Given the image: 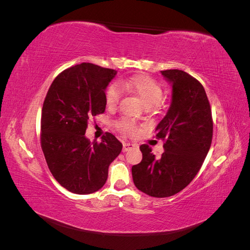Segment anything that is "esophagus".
Here are the masks:
<instances>
[{
	"label": "esophagus",
	"mask_w": 250,
	"mask_h": 250,
	"mask_svg": "<svg viewBox=\"0 0 250 250\" xmlns=\"http://www.w3.org/2000/svg\"><path fill=\"white\" fill-rule=\"evenodd\" d=\"M134 147H137V145H135V144H132V143H124V144H123V151H124V152H126V151L130 150V149H132V148H134Z\"/></svg>",
	"instance_id": "34e87169"
}]
</instances>
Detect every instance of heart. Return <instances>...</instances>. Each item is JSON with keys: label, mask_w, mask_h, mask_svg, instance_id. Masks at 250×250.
Listing matches in <instances>:
<instances>
[{"label": "heart", "mask_w": 250, "mask_h": 250, "mask_svg": "<svg viewBox=\"0 0 250 250\" xmlns=\"http://www.w3.org/2000/svg\"><path fill=\"white\" fill-rule=\"evenodd\" d=\"M120 87L127 90L144 103L146 107L150 108L161 102L163 98V88L160 83L154 79L147 76V75H135L126 80L121 81L119 83ZM121 94L117 85H110L105 94V101L108 108H116L120 102ZM118 127L124 133L133 134L137 131V125L131 120L123 119L118 123Z\"/></svg>", "instance_id": "1"}]
</instances>
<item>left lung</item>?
<instances>
[{
  "mask_svg": "<svg viewBox=\"0 0 250 250\" xmlns=\"http://www.w3.org/2000/svg\"><path fill=\"white\" fill-rule=\"evenodd\" d=\"M161 73L172 85L170 107L155 128L156 137L165 140V151L155 157L144 144L142 162L131 168L135 187L157 198L175 195L191 183L213 138L211 110L201 83L180 70Z\"/></svg>",
  "mask_w": 250,
  "mask_h": 250,
  "instance_id": "left-lung-1",
  "label": "left lung"
}]
</instances>
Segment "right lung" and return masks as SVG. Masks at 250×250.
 Returning <instances> with one entry per match:
<instances>
[{
  "mask_svg": "<svg viewBox=\"0 0 250 250\" xmlns=\"http://www.w3.org/2000/svg\"><path fill=\"white\" fill-rule=\"evenodd\" d=\"M116 74L86 62L69 67L52 82L43 101L42 152L52 175L74 194L100 190L109 165L122 151V144L109 132L100 143L85 137L88 120L105 111V89Z\"/></svg>",
  "mask_w": 250,
  "mask_h": 250,
  "instance_id": "1",
  "label": "right lung"
}]
</instances>
